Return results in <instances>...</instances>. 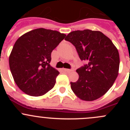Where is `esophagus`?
Returning a JSON list of instances; mask_svg holds the SVG:
<instances>
[{
	"label": "esophagus",
	"mask_w": 130,
	"mask_h": 130,
	"mask_svg": "<svg viewBox=\"0 0 130 130\" xmlns=\"http://www.w3.org/2000/svg\"><path fill=\"white\" fill-rule=\"evenodd\" d=\"M73 68H72V69H63V70L64 72H72L73 71Z\"/></svg>",
	"instance_id": "esophagus-1"
}]
</instances>
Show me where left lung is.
Returning a JSON list of instances; mask_svg holds the SVG:
<instances>
[{
  "mask_svg": "<svg viewBox=\"0 0 130 130\" xmlns=\"http://www.w3.org/2000/svg\"><path fill=\"white\" fill-rule=\"evenodd\" d=\"M65 40L75 47L80 59L86 62L76 71L78 79L70 82L78 98L92 101L106 94L118 75L120 55L111 40L103 32L85 29L70 32Z\"/></svg>",
  "mask_w": 130,
  "mask_h": 130,
  "instance_id": "obj_1",
  "label": "left lung"
}]
</instances>
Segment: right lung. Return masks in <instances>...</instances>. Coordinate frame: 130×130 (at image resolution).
<instances>
[{
	"instance_id": "1",
	"label": "right lung",
	"mask_w": 130,
	"mask_h": 130,
	"mask_svg": "<svg viewBox=\"0 0 130 130\" xmlns=\"http://www.w3.org/2000/svg\"><path fill=\"white\" fill-rule=\"evenodd\" d=\"M66 35L39 28L15 41L9 57V67L19 89L31 96L45 94L54 87L59 72L50 66L52 52Z\"/></svg>"
}]
</instances>
